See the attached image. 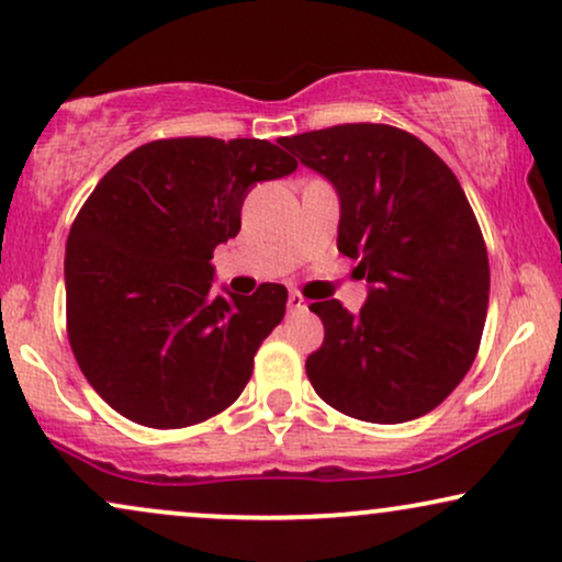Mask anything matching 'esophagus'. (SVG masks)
I'll use <instances>...</instances> for the list:
<instances>
[{
  "label": "esophagus",
  "instance_id": "obj_1",
  "mask_svg": "<svg viewBox=\"0 0 562 562\" xmlns=\"http://www.w3.org/2000/svg\"><path fill=\"white\" fill-rule=\"evenodd\" d=\"M307 307V304H304V300L296 292H292L289 294V310H292V313H300V310H304Z\"/></svg>",
  "mask_w": 562,
  "mask_h": 562
}]
</instances>
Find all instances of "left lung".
Returning a JSON list of instances; mask_svg holds the SVG:
<instances>
[{"instance_id": "1", "label": "left lung", "mask_w": 562, "mask_h": 562, "mask_svg": "<svg viewBox=\"0 0 562 562\" xmlns=\"http://www.w3.org/2000/svg\"><path fill=\"white\" fill-rule=\"evenodd\" d=\"M336 187L338 252L357 260L367 302H315V393L346 417L398 425L432 412L472 367L487 317L480 224L446 161L391 124H338L279 140Z\"/></svg>"}]
</instances>
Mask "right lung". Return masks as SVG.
Instances as JSON below:
<instances>
[{"label":"right lung","mask_w":562,"mask_h":562,"mask_svg":"<svg viewBox=\"0 0 562 562\" xmlns=\"http://www.w3.org/2000/svg\"><path fill=\"white\" fill-rule=\"evenodd\" d=\"M296 161L268 140L171 137L140 145L95 184L67 237V334L93 391L122 417L177 429L245 391L286 286L213 294V249L241 203Z\"/></svg>","instance_id":"1"}]
</instances>
